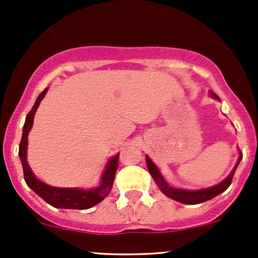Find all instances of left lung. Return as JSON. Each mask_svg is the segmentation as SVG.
I'll return each instance as SVG.
<instances>
[{"label": "left lung", "mask_w": 258, "mask_h": 258, "mask_svg": "<svg viewBox=\"0 0 258 258\" xmlns=\"http://www.w3.org/2000/svg\"><path fill=\"white\" fill-rule=\"evenodd\" d=\"M159 187H160V189H161V192H163V194H164V195H166V196H168V197H172V195H170V194H169V192H168V191H166V189H164L163 187H161V186H159Z\"/></svg>", "instance_id": "obj_1"}]
</instances>
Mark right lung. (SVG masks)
Segmentation results:
<instances>
[{
  "label": "right lung",
  "instance_id": "right-lung-1",
  "mask_svg": "<svg viewBox=\"0 0 258 258\" xmlns=\"http://www.w3.org/2000/svg\"><path fill=\"white\" fill-rule=\"evenodd\" d=\"M46 90H47V89H45V93H46ZM23 151H24V149H23ZM117 157H118V154H117ZM117 157H116V158H117ZM19 158H21L22 165H23L24 179H25V177H27V183H28V185H29V187L33 188L35 192H38V188H36L35 186H34V183H32V182H30V181H29V176H28V171H27V168L29 169V166H28V164H27V159H25V154H23V153H22V154L19 155ZM163 188H164V187H163ZM164 189H165V188H164Z\"/></svg>",
  "mask_w": 258,
  "mask_h": 258
}]
</instances>
